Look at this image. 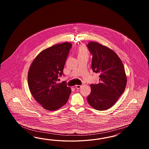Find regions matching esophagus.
Wrapping results in <instances>:
<instances>
[{
	"instance_id": "esophagus-1",
	"label": "esophagus",
	"mask_w": 149,
	"mask_h": 149,
	"mask_svg": "<svg viewBox=\"0 0 149 149\" xmlns=\"http://www.w3.org/2000/svg\"><path fill=\"white\" fill-rule=\"evenodd\" d=\"M81 87H82V85H76V86H75V88H76L77 89H80Z\"/></svg>"
}]
</instances>
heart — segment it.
Listing matches in <instances>:
<instances>
[{"label": "heart", "mask_w": 149, "mask_h": 149, "mask_svg": "<svg viewBox=\"0 0 149 149\" xmlns=\"http://www.w3.org/2000/svg\"><path fill=\"white\" fill-rule=\"evenodd\" d=\"M90 51L85 45H81L78 47L77 51V54L78 58L83 57H88Z\"/></svg>", "instance_id": "1"}]
</instances>
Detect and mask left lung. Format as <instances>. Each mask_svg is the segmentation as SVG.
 Listing matches in <instances>:
<instances>
[{
    "label": "left lung",
    "mask_w": 149,
    "mask_h": 149,
    "mask_svg": "<svg viewBox=\"0 0 149 149\" xmlns=\"http://www.w3.org/2000/svg\"><path fill=\"white\" fill-rule=\"evenodd\" d=\"M87 46L93 55V71L100 73V83L91 85L87 102L95 110H105L116 103L126 88L125 70L121 59L107 46L94 41L89 42Z\"/></svg>",
    "instance_id": "8db88e82"
}]
</instances>
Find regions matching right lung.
Here are the masks:
<instances>
[{
    "label": "right lung",
    "instance_id": "obj_1",
    "mask_svg": "<svg viewBox=\"0 0 149 149\" xmlns=\"http://www.w3.org/2000/svg\"><path fill=\"white\" fill-rule=\"evenodd\" d=\"M72 44L65 42L42 50L33 60L28 73V84L33 97L44 108L54 111L67 103L71 88L57 83Z\"/></svg>",
    "mask_w": 149,
    "mask_h": 149
}]
</instances>
